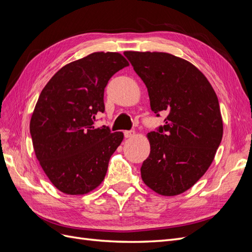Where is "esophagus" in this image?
Returning a JSON list of instances; mask_svg holds the SVG:
<instances>
[{"label":"esophagus","mask_w":252,"mask_h":252,"mask_svg":"<svg viewBox=\"0 0 252 252\" xmlns=\"http://www.w3.org/2000/svg\"><path fill=\"white\" fill-rule=\"evenodd\" d=\"M134 134H135V132L133 131V130H126V131H124V135H125V138H132V136H134Z\"/></svg>","instance_id":"esophagus-1"}]
</instances>
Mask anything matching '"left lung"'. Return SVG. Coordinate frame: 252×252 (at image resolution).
<instances>
[{
  "instance_id": "8db88e82",
  "label": "left lung",
  "mask_w": 252,
  "mask_h": 252,
  "mask_svg": "<svg viewBox=\"0 0 252 252\" xmlns=\"http://www.w3.org/2000/svg\"><path fill=\"white\" fill-rule=\"evenodd\" d=\"M148 90L157 117L165 125L147 133L149 157L143 182L157 193L172 196L192 187L207 171L223 138L218 96L205 75L188 61L166 52L125 51Z\"/></svg>"
}]
</instances>
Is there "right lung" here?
<instances>
[{
    "instance_id": "obj_1",
    "label": "right lung",
    "mask_w": 252,
    "mask_h": 252,
    "mask_svg": "<svg viewBox=\"0 0 252 252\" xmlns=\"http://www.w3.org/2000/svg\"><path fill=\"white\" fill-rule=\"evenodd\" d=\"M128 65L121 53L94 52L61 68L43 88L30 134L37 161L60 191L86 194L103 182L124 134L94 122L105 110L108 81Z\"/></svg>"
}]
</instances>
